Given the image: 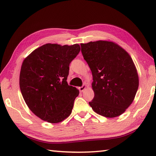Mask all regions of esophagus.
Here are the masks:
<instances>
[{"instance_id": "obj_1", "label": "esophagus", "mask_w": 156, "mask_h": 156, "mask_svg": "<svg viewBox=\"0 0 156 156\" xmlns=\"http://www.w3.org/2000/svg\"><path fill=\"white\" fill-rule=\"evenodd\" d=\"M85 88H86V85H83V86H82V87L78 88L79 90H80V92H83Z\"/></svg>"}]
</instances>
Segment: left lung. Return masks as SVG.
I'll list each match as a JSON object with an SVG mask.
<instances>
[{
  "label": "left lung",
  "instance_id": "left-lung-1",
  "mask_svg": "<svg viewBox=\"0 0 156 156\" xmlns=\"http://www.w3.org/2000/svg\"><path fill=\"white\" fill-rule=\"evenodd\" d=\"M80 45L93 77L94 97L89 105L104 117H118L132 103L138 89L139 78L133 59L111 41H90Z\"/></svg>",
  "mask_w": 156,
  "mask_h": 156
}]
</instances>
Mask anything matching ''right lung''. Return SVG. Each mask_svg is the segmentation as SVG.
<instances>
[{
  "label": "right lung",
  "instance_id": "right-lung-1",
  "mask_svg": "<svg viewBox=\"0 0 156 156\" xmlns=\"http://www.w3.org/2000/svg\"><path fill=\"white\" fill-rule=\"evenodd\" d=\"M80 51L78 44H47L35 49L23 61L20 89L29 109L42 120L57 123L71 114L76 87L68 84L69 64Z\"/></svg>",
  "mask_w": 156,
  "mask_h": 156
}]
</instances>
